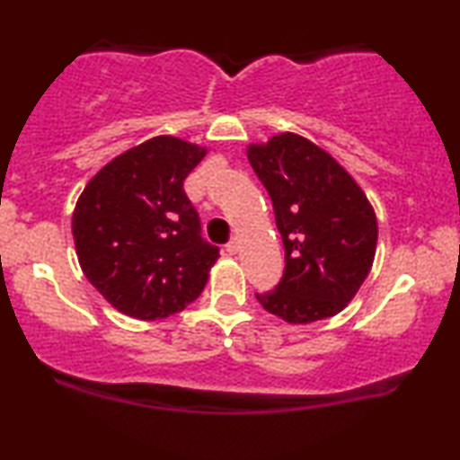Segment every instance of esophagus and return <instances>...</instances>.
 <instances>
[{
  "instance_id": "esophagus-1",
  "label": "esophagus",
  "mask_w": 460,
  "mask_h": 460,
  "mask_svg": "<svg viewBox=\"0 0 460 460\" xmlns=\"http://www.w3.org/2000/svg\"><path fill=\"white\" fill-rule=\"evenodd\" d=\"M238 249H241V241H238V238H232V241L226 244V251H228L230 255H236Z\"/></svg>"
}]
</instances>
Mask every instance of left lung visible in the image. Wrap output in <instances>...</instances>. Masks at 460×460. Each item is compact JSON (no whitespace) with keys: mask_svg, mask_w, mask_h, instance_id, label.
I'll return each mask as SVG.
<instances>
[{"mask_svg":"<svg viewBox=\"0 0 460 460\" xmlns=\"http://www.w3.org/2000/svg\"><path fill=\"white\" fill-rule=\"evenodd\" d=\"M251 167L272 199L285 274L255 297L291 324L335 316L373 268L376 217L367 194L332 156L304 136L249 144Z\"/></svg>","mask_w":460,"mask_h":460,"instance_id":"1","label":"left lung"}]
</instances>
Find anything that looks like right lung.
Listing matches in <instances>:
<instances>
[{
  "label": "right lung",
  "mask_w": 460,
  "mask_h": 460,
  "mask_svg": "<svg viewBox=\"0 0 460 460\" xmlns=\"http://www.w3.org/2000/svg\"><path fill=\"white\" fill-rule=\"evenodd\" d=\"M207 148L156 136L100 169L73 211L79 266L96 291L137 320L181 312L203 293L219 249L200 236L184 180Z\"/></svg>",
  "instance_id": "add662e5"
}]
</instances>
